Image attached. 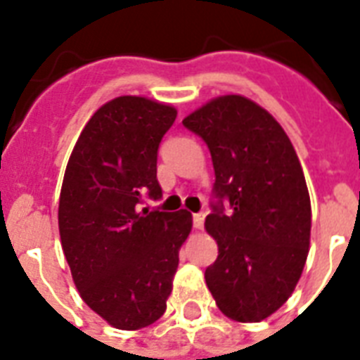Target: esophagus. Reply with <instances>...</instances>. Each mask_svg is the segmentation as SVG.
<instances>
[{"label":"esophagus","mask_w":360,"mask_h":360,"mask_svg":"<svg viewBox=\"0 0 360 360\" xmlns=\"http://www.w3.org/2000/svg\"><path fill=\"white\" fill-rule=\"evenodd\" d=\"M203 222H205V213H196L192 217V224H194L196 230H202Z\"/></svg>","instance_id":"obj_1"}]
</instances>
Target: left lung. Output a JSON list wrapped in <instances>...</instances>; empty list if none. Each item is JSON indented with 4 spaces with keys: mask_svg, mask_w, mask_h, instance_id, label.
Segmentation results:
<instances>
[{
    "mask_svg": "<svg viewBox=\"0 0 360 360\" xmlns=\"http://www.w3.org/2000/svg\"><path fill=\"white\" fill-rule=\"evenodd\" d=\"M183 124L207 143L214 168L205 228L219 257L205 269L207 288L228 318L262 321L290 299L308 256L301 162L278 121L240 95L213 98Z\"/></svg>",
    "mask_w": 360,
    "mask_h": 360,
    "instance_id": "left-lung-1",
    "label": "left lung"
}]
</instances>
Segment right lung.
Segmentation results:
<instances>
[{"mask_svg":"<svg viewBox=\"0 0 360 360\" xmlns=\"http://www.w3.org/2000/svg\"><path fill=\"white\" fill-rule=\"evenodd\" d=\"M177 112L117 97L76 141L59 196V236L82 299L115 329L155 323L166 310L192 217L141 207L160 200L157 155Z\"/></svg>","mask_w":360,"mask_h":360,"instance_id":"1","label":"right lung"}]
</instances>
